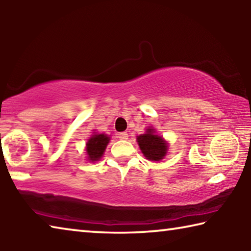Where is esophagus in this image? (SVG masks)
Segmentation results:
<instances>
[{
  "mask_svg": "<svg viewBox=\"0 0 251 251\" xmlns=\"http://www.w3.org/2000/svg\"><path fill=\"white\" fill-rule=\"evenodd\" d=\"M117 137L120 139H124V141H126L127 138H128V134L126 133V131H123V133H118L117 134Z\"/></svg>",
  "mask_w": 251,
  "mask_h": 251,
  "instance_id": "1",
  "label": "esophagus"
}]
</instances>
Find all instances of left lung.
<instances>
[{
  "instance_id": "1",
  "label": "left lung",
  "mask_w": 251,
  "mask_h": 251,
  "mask_svg": "<svg viewBox=\"0 0 251 251\" xmlns=\"http://www.w3.org/2000/svg\"><path fill=\"white\" fill-rule=\"evenodd\" d=\"M137 143L146 159L158 161L164 158L168 151V143L156 134V129L148 127L145 134L137 136Z\"/></svg>"
}]
</instances>
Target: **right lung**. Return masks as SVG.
I'll use <instances>...</instances> for the list:
<instances>
[{
	"label": "right lung",
	"instance_id": "right-lung-1",
	"mask_svg": "<svg viewBox=\"0 0 251 251\" xmlns=\"http://www.w3.org/2000/svg\"><path fill=\"white\" fill-rule=\"evenodd\" d=\"M109 137L105 134H95L91 136L86 143V154L90 161H97L101 158L106 146L109 143Z\"/></svg>",
	"mask_w": 251,
	"mask_h": 251
}]
</instances>
